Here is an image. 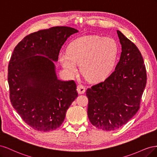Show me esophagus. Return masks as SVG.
<instances>
[{
	"label": "esophagus",
	"instance_id": "obj_1",
	"mask_svg": "<svg viewBox=\"0 0 157 157\" xmlns=\"http://www.w3.org/2000/svg\"><path fill=\"white\" fill-rule=\"evenodd\" d=\"M86 91V88L83 86L82 84H78L77 86V92L79 94H84Z\"/></svg>",
	"mask_w": 157,
	"mask_h": 157
}]
</instances>
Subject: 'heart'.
I'll use <instances>...</instances> for the list:
<instances>
[{
	"mask_svg": "<svg viewBox=\"0 0 157 157\" xmlns=\"http://www.w3.org/2000/svg\"><path fill=\"white\" fill-rule=\"evenodd\" d=\"M118 46L109 37L88 36L80 38L71 43L67 53L59 55V61L70 75L77 73V65L85 77L99 81L108 77L115 64Z\"/></svg>",
	"mask_w": 157,
	"mask_h": 157,
	"instance_id": "heart-1",
	"label": "heart"
}]
</instances>
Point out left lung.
Here are the masks:
<instances>
[{"mask_svg": "<svg viewBox=\"0 0 157 157\" xmlns=\"http://www.w3.org/2000/svg\"><path fill=\"white\" fill-rule=\"evenodd\" d=\"M117 34L122 52L115 70L104 81L86 90L89 120L105 131L118 129L136 115L147 83L140 51L121 31L117 30Z\"/></svg>", "mask_w": 157, "mask_h": 157, "instance_id": "obj_1", "label": "left lung"}]
</instances>
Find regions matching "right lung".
<instances>
[{
	"label": "right lung",
	"mask_w": 157,
	"mask_h": 157,
	"mask_svg": "<svg viewBox=\"0 0 157 157\" xmlns=\"http://www.w3.org/2000/svg\"><path fill=\"white\" fill-rule=\"evenodd\" d=\"M78 31L53 27L31 33L14 48L8 68L10 99L25 123L40 132L56 130L78 96L74 80L57 77L55 65L61 46Z\"/></svg>",
	"instance_id": "add662e5"
}]
</instances>
